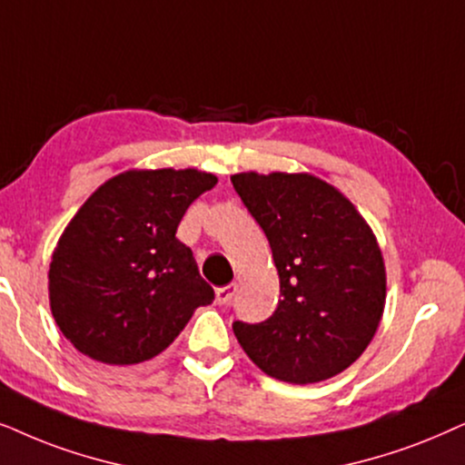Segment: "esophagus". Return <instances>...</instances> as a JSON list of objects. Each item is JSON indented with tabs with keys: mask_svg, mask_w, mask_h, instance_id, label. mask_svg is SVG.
Wrapping results in <instances>:
<instances>
[{
	"mask_svg": "<svg viewBox=\"0 0 465 465\" xmlns=\"http://www.w3.org/2000/svg\"><path fill=\"white\" fill-rule=\"evenodd\" d=\"M234 292H237V286L234 284H228V286H222L215 291V301H218L220 305H226L228 301L234 297Z\"/></svg>",
	"mask_w": 465,
	"mask_h": 465,
	"instance_id": "1",
	"label": "esophagus"
}]
</instances>
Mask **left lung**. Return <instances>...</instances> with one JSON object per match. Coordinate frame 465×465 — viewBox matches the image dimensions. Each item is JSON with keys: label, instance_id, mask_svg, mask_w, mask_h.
<instances>
[{"label": "left lung", "instance_id": "1", "mask_svg": "<svg viewBox=\"0 0 465 465\" xmlns=\"http://www.w3.org/2000/svg\"><path fill=\"white\" fill-rule=\"evenodd\" d=\"M231 181L267 234L282 294L264 322H232L241 348L284 382L337 376L370 346L384 312L387 273L371 228L313 174L239 173Z\"/></svg>", "mask_w": 465, "mask_h": 465}]
</instances>
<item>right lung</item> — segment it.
<instances>
[{
	"label": "right lung",
	"mask_w": 465,
	"mask_h": 465,
	"mask_svg": "<svg viewBox=\"0 0 465 465\" xmlns=\"http://www.w3.org/2000/svg\"><path fill=\"white\" fill-rule=\"evenodd\" d=\"M215 183L196 168L128 171L78 209L48 269L53 318L78 352L106 365L143 363L215 299L174 237L190 204Z\"/></svg>",
	"instance_id": "add662e5"
}]
</instances>
